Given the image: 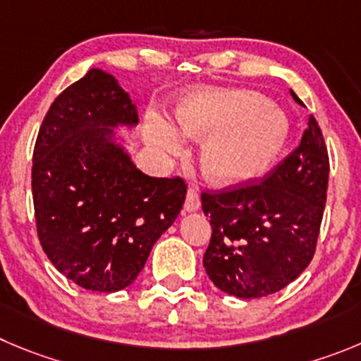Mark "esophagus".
<instances>
[{"instance_id": "1", "label": "esophagus", "mask_w": 361, "mask_h": 361, "mask_svg": "<svg viewBox=\"0 0 361 361\" xmlns=\"http://www.w3.org/2000/svg\"><path fill=\"white\" fill-rule=\"evenodd\" d=\"M201 201H200V194H197L196 188H188L187 190V197H185V212H196L200 210Z\"/></svg>"}]
</instances>
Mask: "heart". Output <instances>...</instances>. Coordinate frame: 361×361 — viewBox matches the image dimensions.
<instances>
[{
  "label": "heart",
  "mask_w": 361,
  "mask_h": 361,
  "mask_svg": "<svg viewBox=\"0 0 361 361\" xmlns=\"http://www.w3.org/2000/svg\"><path fill=\"white\" fill-rule=\"evenodd\" d=\"M176 124L190 137H204L201 167L217 185H238L274 164L288 139L287 116L252 90H197L176 106ZM146 139L160 153L180 147V135L160 116H151Z\"/></svg>",
  "instance_id": "b5f03b06"
}]
</instances>
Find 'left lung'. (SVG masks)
Listing matches in <instances>:
<instances>
[{
    "mask_svg": "<svg viewBox=\"0 0 361 361\" xmlns=\"http://www.w3.org/2000/svg\"><path fill=\"white\" fill-rule=\"evenodd\" d=\"M295 97V96H294ZM322 131L310 116L292 151L260 183L204 192L212 238L204 271L219 290L257 299L281 290L312 262L328 190Z\"/></svg>",
    "mask_w": 361,
    "mask_h": 361,
    "instance_id": "obj_1",
    "label": "left lung"
}]
</instances>
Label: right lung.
Listing matches in <instances>:
<instances>
[{"label": "right lung", "instance_id": "obj_1", "mask_svg": "<svg viewBox=\"0 0 361 361\" xmlns=\"http://www.w3.org/2000/svg\"><path fill=\"white\" fill-rule=\"evenodd\" d=\"M137 124L117 80L90 69L53 101L39 130L32 192L40 245L87 290L131 285L185 203L181 178H151L133 164L116 130Z\"/></svg>", "mask_w": 361, "mask_h": 361}]
</instances>
